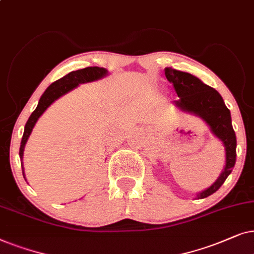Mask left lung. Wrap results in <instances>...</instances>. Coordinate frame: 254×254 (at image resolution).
Returning a JSON list of instances; mask_svg holds the SVG:
<instances>
[{
    "instance_id": "8db88e82",
    "label": "left lung",
    "mask_w": 254,
    "mask_h": 254,
    "mask_svg": "<svg viewBox=\"0 0 254 254\" xmlns=\"http://www.w3.org/2000/svg\"><path fill=\"white\" fill-rule=\"evenodd\" d=\"M165 75L173 83L179 96V100L173 102L174 106L181 111L202 118L225 147L224 170L210 187L197 194V198H205L221 188L235 167L237 139L232 127L231 114L217 90L202 82L198 77L171 67L165 68Z\"/></svg>"
}]
</instances>
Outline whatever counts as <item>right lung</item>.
<instances>
[{"label": "right lung", "instance_id": "1", "mask_svg": "<svg viewBox=\"0 0 254 254\" xmlns=\"http://www.w3.org/2000/svg\"><path fill=\"white\" fill-rule=\"evenodd\" d=\"M106 75H108V70L106 68H103V67H86V68L83 69L73 70V72H70L67 74V75L62 77V79L54 81L52 84H50L49 88H47L45 92H44L42 97H40L38 106H37L35 111L31 114V116L29 117V120L25 124L24 133H23L21 141V147H19L21 164L26 141H28L30 134L32 132L33 127L36 125L38 118L44 114V111H45L54 101L58 100L59 97L65 95V94L70 92V90H73L74 88H76L80 83L92 82V81L102 79V77ZM23 177H24V168H23Z\"/></svg>", "mask_w": 254, "mask_h": 254}]
</instances>
